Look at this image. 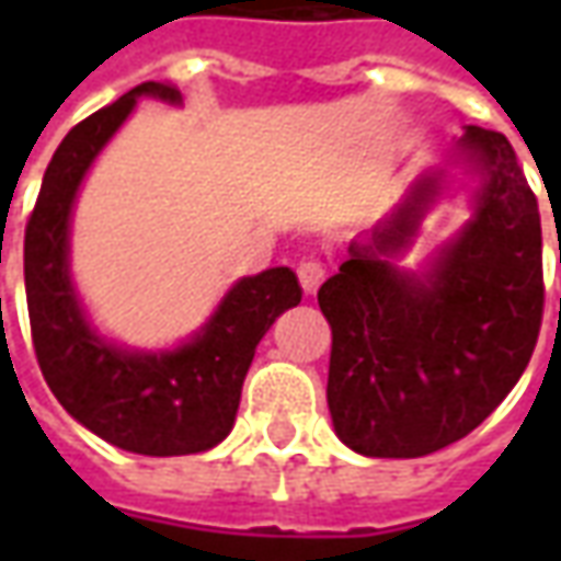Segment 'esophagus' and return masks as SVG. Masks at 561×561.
I'll return each mask as SVG.
<instances>
[{
	"instance_id": "1",
	"label": "esophagus",
	"mask_w": 561,
	"mask_h": 561,
	"mask_svg": "<svg viewBox=\"0 0 561 561\" xmlns=\"http://www.w3.org/2000/svg\"><path fill=\"white\" fill-rule=\"evenodd\" d=\"M297 276H300V285H304L306 294H316L318 285L328 279V264L318 255H304L300 264H297Z\"/></svg>"
}]
</instances>
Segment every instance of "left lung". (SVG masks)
Segmentation results:
<instances>
[{"label": "left lung", "instance_id": "left-lung-1", "mask_svg": "<svg viewBox=\"0 0 561 561\" xmlns=\"http://www.w3.org/2000/svg\"><path fill=\"white\" fill-rule=\"evenodd\" d=\"M462 147L486 183L430 279L388 261L417 231L423 183L318 288L333 330V426L366 457H426L466 438L517 385L541 333L538 197L505 135L469 126Z\"/></svg>", "mask_w": 561, "mask_h": 561}]
</instances>
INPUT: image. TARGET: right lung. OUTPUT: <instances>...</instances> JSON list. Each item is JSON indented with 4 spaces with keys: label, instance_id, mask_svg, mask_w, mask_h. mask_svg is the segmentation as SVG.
Segmentation results:
<instances>
[{
    "label": "right lung",
    "instance_id": "add662e5",
    "mask_svg": "<svg viewBox=\"0 0 561 561\" xmlns=\"http://www.w3.org/2000/svg\"><path fill=\"white\" fill-rule=\"evenodd\" d=\"M138 95L180 102L176 87L147 80L71 128L47 164L23 237L26 306L44 381L75 421L131 454L183 457L231 433L255 345L304 291L288 267L249 276L195 342L168 354L119 352L92 333L68 282V216L83 173Z\"/></svg>",
    "mask_w": 561,
    "mask_h": 561
}]
</instances>
